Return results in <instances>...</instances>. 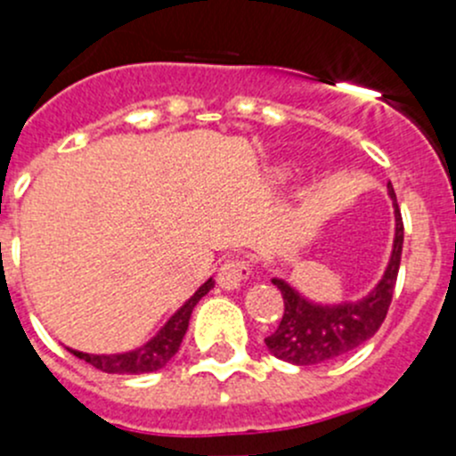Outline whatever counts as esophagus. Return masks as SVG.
Returning <instances> with one entry per match:
<instances>
[{
    "label": "esophagus",
    "instance_id": "34e87169",
    "mask_svg": "<svg viewBox=\"0 0 456 456\" xmlns=\"http://www.w3.org/2000/svg\"><path fill=\"white\" fill-rule=\"evenodd\" d=\"M254 275L249 262L242 260V257H233V260H227L218 271V284L224 289V291H236L240 289L247 280Z\"/></svg>",
    "mask_w": 456,
    "mask_h": 456
}]
</instances>
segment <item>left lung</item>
<instances>
[{
    "instance_id": "left-lung-1",
    "label": "left lung",
    "mask_w": 456,
    "mask_h": 456,
    "mask_svg": "<svg viewBox=\"0 0 456 456\" xmlns=\"http://www.w3.org/2000/svg\"><path fill=\"white\" fill-rule=\"evenodd\" d=\"M388 196L395 209L393 251L381 280L364 297L339 305H320L302 296L287 280H271L284 297V315L280 326L265 339L271 355L289 364L314 366L355 351L377 333L393 300L403 247L402 211L390 183Z\"/></svg>"
}]
</instances>
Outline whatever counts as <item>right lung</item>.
Listing matches in <instances>:
<instances>
[{
    "label": "right lung",
    "mask_w": 456,
    "mask_h": 456,
    "mask_svg": "<svg viewBox=\"0 0 456 456\" xmlns=\"http://www.w3.org/2000/svg\"><path fill=\"white\" fill-rule=\"evenodd\" d=\"M214 278H209L205 284H200L199 291H196L176 314L160 326L159 333L151 339H147L142 346L134 348V351L110 353V355H96V353L75 351V348H68V351L75 357H79V360L92 364L94 369L112 372V375H141V372L160 370L178 353L183 338H185L187 333V326H190L191 311L199 305L200 297H205L207 293L214 289Z\"/></svg>",
    "instance_id": "right-lung-1"
}]
</instances>
